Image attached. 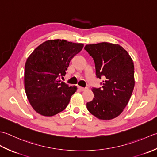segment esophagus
<instances>
[{"mask_svg":"<svg viewBox=\"0 0 157 157\" xmlns=\"http://www.w3.org/2000/svg\"><path fill=\"white\" fill-rule=\"evenodd\" d=\"M78 89H80V90H81V91H85V89H86V88H85V87H78Z\"/></svg>","mask_w":157,"mask_h":157,"instance_id":"1","label":"esophagus"}]
</instances>
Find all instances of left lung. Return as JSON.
<instances>
[{"instance_id":"left-lung-1","label":"left lung","mask_w":157,"mask_h":157,"mask_svg":"<svg viewBox=\"0 0 157 157\" xmlns=\"http://www.w3.org/2000/svg\"><path fill=\"white\" fill-rule=\"evenodd\" d=\"M85 49L94 59L95 75L102 88H93L94 97L87 103L89 113L101 120H111L122 113L135 85L132 57L119 44L107 42L87 44Z\"/></svg>"}]
</instances>
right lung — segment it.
<instances>
[{"instance_id": "right-lung-1", "label": "right lung", "mask_w": 157, "mask_h": 157, "mask_svg": "<svg viewBox=\"0 0 157 157\" xmlns=\"http://www.w3.org/2000/svg\"><path fill=\"white\" fill-rule=\"evenodd\" d=\"M83 46L66 40H48L28 57L24 71L25 91L37 113L52 117L68 105L77 87H69L59 77L66 75L70 60Z\"/></svg>"}]
</instances>
